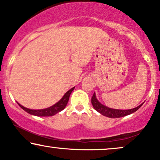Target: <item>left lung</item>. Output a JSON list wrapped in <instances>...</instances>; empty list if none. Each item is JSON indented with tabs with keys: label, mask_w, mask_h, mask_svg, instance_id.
Instances as JSON below:
<instances>
[{
	"label": "left lung",
	"mask_w": 160,
	"mask_h": 160,
	"mask_svg": "<svg viewBox=\"0 0 160 160\" xmlns=\"http://www.w3.org/2000/svg\"><path fill=\"white\" fill-rule=\"evenodd\" d=\"M92 104L93 108L96 110L98 113H102V115L105 116V117H110V118H120V117H125L131 114L134 112L137 111L142 106L143 104H140L138 107L133 108V109L129 110H117V109H112V108H108L106 106L103 105L97 100L96 97H95V92L92 97Z\"/></svg>",
	"instance_id": "1"
}]
</instances>
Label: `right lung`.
<instances>
[{
	"mask_svg": "<svg viewBox=\"0 0 160 160\" xmlns=\"http://www.w3.org/2000/svg\"><path fill=\"white\" fill-rule=\"evenodd\" d=\"M74 87L72 88V89H70L69 91H68L64 95V96L62 97V98L58 102H57L56 104H55L54 105L51 106V107L46 108V109H41V110H32L28 109V108H26L23 107L22 105L18 103V104L21 107L24 111H25L27 113H30L32 115L38 116V117H50V116H53L56 114L58 112L62 111V110L64 109L67 105L68 102L69 97L71 93L72 92V91L74 90Z\"/></svg>",
	"mask_w": 160,
	"mask_h": 160,
	"instance_id": "1",
	"label": "right lung"
}]
</instances>
